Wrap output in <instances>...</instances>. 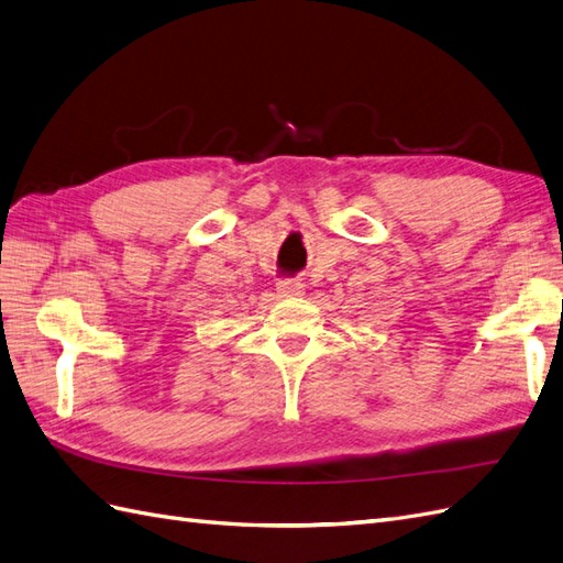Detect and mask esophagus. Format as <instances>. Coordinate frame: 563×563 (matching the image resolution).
Wrapping results in <instances>:
<instances>
[{
	"mask_svg": "<svg viewBox=\"0 0 563 563\" xmlns=\"http://www.w3.org/2000/svg\"><path fill=\"white\" fill-rule=\"evenodd\" d=\"M276 290L280 297H301L305 295V285H301L297 278H280L276 283Z\"/></svg>",
	"mask_w": 563,
	"mask_h": 563,
	"instance_id": "esophagus-1",
	"label": "esophagus"
}]
</instances>
